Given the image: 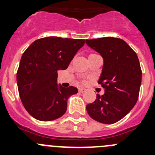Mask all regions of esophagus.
<instances>
[{
  "label": "esophagus",
  "instance_id": "1",
  "mask_svg": "<svg viewBox=\"0 0 155 155\" xmlns=\"http://www.w3.org/2000/svg\"><path fill=\"white\" fill-rule=\"evenodd\" d=\"M85 91H86V89L84 88V87H79V92H81V93H82V92H85Z\"/></svg>",
  "mask_w": 155,
  "mask_h": 155
}]
</instances>
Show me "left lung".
<instances>
[{
    "label": "left lung",
    "instance_id": "8db88e82",
    "mask_svg": "<svg viewBox=\"0 0 155 155\" xmlns=\"http://www.w3.org/2000/svg\"><path fill=\"white\" fill-rule=\"evenodd\" d=\"M86 43L104 58L98 84L105 89L104 95L86 106L91 118L111 124L122 119L137 104L142 80L137 54L124 40L117 37L86 40Z\"/></svg>",
    "mask_w": 155,
    "mask_h": 155
}]
</instances>
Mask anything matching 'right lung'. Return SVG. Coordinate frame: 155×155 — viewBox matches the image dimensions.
Returning <instances> with one entry per match:
<instances>
[{"mask_svg": "<svg viewBox=\"0 0 155 155\" xmlns=\"http://www.w3.org/2000/svg\"><path fill=\"white\" fill-rule=\"evenodd\" d=\"M85 40L49 37L39 39L25 51L17 70L20 99L30 115L42 121L61 117L76 87L58 85V70H66Z\"/></svg>", "mask_w": 155, "mask_h": 155, "instance_id": "right-lung-1", "label": "right lung"}]
</instances>
